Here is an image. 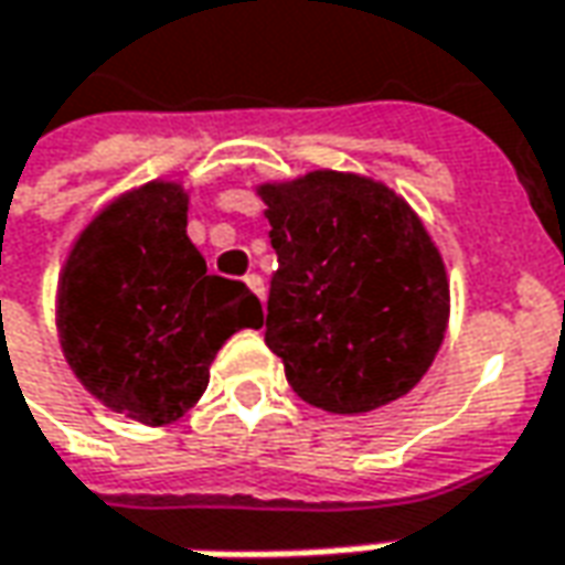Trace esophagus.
I'll list each match as a JSON object with an SVG mask.
<instances>
[{
	"label": "esophagus",
	"mask_w": 565,
	"mask_h": 565,
	"mask_svg": "<svg viewBox=\"0 0 565 565\" xmlns=\"http://www.w3.org/2000/svg\"><path fill=\"white\" fill-rule=\"evenodd\" d=\"M245 286H248V289L255 291L257 298L264 301V279H260V276H257V274H248V276H245Z\"/></svg>",
	"instance_id": "34e87169"
}]
</instances>
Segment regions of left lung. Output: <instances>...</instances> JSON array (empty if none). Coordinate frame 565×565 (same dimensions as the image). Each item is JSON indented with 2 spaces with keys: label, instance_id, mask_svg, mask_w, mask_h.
<instances>
[{
  "label": "left lung",
  "instance_id": "8db88e82",
  "mask_svg": "<svg viewBox=\"0 0 565 565\" xmlns=\"http://www.w3.org/2000/svg\"><path fill=\"white\" fill-rule=\"evenodd\" d=\"M255 192L279 257L264 342L291 388L344 416L407 395L450 317L445 257L426 223L392 185L351 170H308Z\"/></svg>",
  "mask_w": 565,
  "mask_h": 565
}]
</instances>
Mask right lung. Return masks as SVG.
<instances>
[{"instance_id": "obj_1", "label": "right lung", "mask_w": 565, "mask_h": 565, "mask_svg": "<svg viewBox=\"0 0 565 565\" xmlns=\"http://www.w3.org/2000/svg\"><path fill=\"white\" fill-rule=\"evenodd\" d=\"M185 221L183 183L132 185L79 230L55 291L71 373L98 404L142 426L192 411L223 342L264 320L242 282L207 274Z\"/></svg>"}]
</instances>
